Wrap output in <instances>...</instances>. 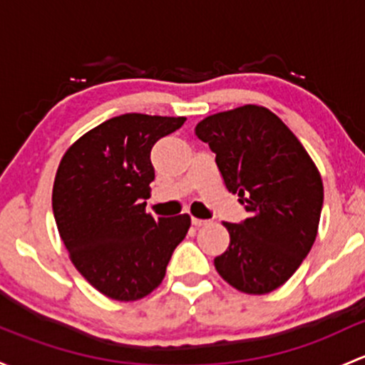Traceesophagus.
I'll return each instance as SVG.
<instances>
[{"mask_svg": "<svg viewBox=\"0 0 365 365\" xmlns=\"http://www.w3.org/2000/svg\"><path fill=\"white\" fill-rule=\"evenodd\" d=\"M208 224V220H202V218H192V225L195 227H202V225Z\"/></svg>", "mask_w": 365, "mask_h": 365, "instance_id": "esophagus-1", "label": "esophagus"}]
</instances>
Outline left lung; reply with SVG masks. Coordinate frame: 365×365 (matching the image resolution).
Returning a JSON list of instances; mask_svg holds the SVG:
<instances>
[{"label": "left lung", "instance_id": "1", "mask_svg": "<svg viewBox=\"0 0 365 365\" xmlns=\"http://www.w3.org/2000/svg\"><path fill=\"white\" fill-rule=\"evenodd\" d=\"M195 136L210 145L229 192L248 218L224 222L229 248L215 257L218 274L245 294H269L312 250L324 206V183L295 134L264 106L206 117Z\"/></svg>", "mask_w": 365, "mask_h": 365}]
</instances>
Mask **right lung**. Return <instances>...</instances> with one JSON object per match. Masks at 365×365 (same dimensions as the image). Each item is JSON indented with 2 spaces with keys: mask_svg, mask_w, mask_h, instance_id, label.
Instances as JSON below:
<instances>
[{
  "mask_svg": "<svg viewBox=\"0 0 365 365\" xmlns=\"http://www.w3.org/2000/svg\"><path fill=\"white\" fill-rule=\"evenodd\" d=\"M185 117L125 113L91 129L57 168L52 210L78 273L106 297L138 301L160 285L189 215L145 212L155 178L150 152Z\"/></svg>",
  "mask_w": 365,
  "mask_h": 365,
  "instance_id": "add662e5",
  "label": "right lung"
}]
</instances>
